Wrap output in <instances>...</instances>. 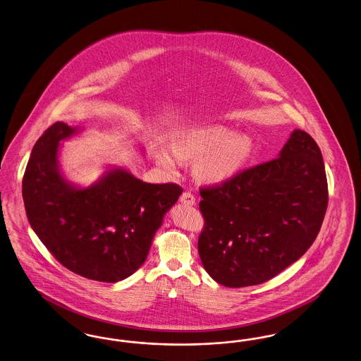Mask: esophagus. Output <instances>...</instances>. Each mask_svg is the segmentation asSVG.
<instances>
[{"mask_svg": "<svg viewBox=\"0 0 361 361\" xmlns=\"http://www.w3.org/2000/svg\"><path fill=\"white\" fill-rule=\"evenodd\" d=\"M180 202L181 204H184V205H195V202H196V199H195V196L190 193V192H184L183 195H181V197H180Z\"/></svg>", "mask_w": 361, "mask_h": 361, "instance_id": "34e87169", "label": "esophagus"}]
</instances>
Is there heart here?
I'll return each instance as SVG.
<instances>
[{
    "instance_id": "1",
    "label": "heart",
    "mask_w": 361,
    "mask_h": 361,
    "mask_svg": "<svg viewBox=\"0 0 361 361\" xmlns=\"http://www.w3.org/2000/svg\"><path fill=\"white\" fill-rule=\"evenodd\" d=\"M255 142L245 133L221 125H209L184 130L172 141V149L165 144L153 145V153L159 165L174 171L180 159L193 161L196 178L207 185L219 187L230 183L240 173L254 154Z\"/></svg>"
}]
</instances>
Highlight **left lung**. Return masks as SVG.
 <instances>
[{
	"label": "left lung",
	"mask_w": 361,
	"mask_h": 361,
	"mask_svg": "<svg viewBox=\"0 0 361 361\" xmlns=\"http://www.w3.org/2000/svg\"><path fill=\"white\" fill-rule=\"evenodd\" d=\"M205 227L199 255L227 288L263 283L313 245L328 207L321 150L302 130L291 131L278 159L200 190Z\"/></svg>",
	"instance_id": "left-lung-1"
}]
</instances>
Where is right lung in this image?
I'll use <instances>...</instances> for the list:
<instances>
[{
    "mask_svg": "<svg viewBox=\"0 0 361 361\" xmlns=\"http://www.w3.org/2000/svg\"><path fill=\"white\" fill-rule=\"evenodd\" d=\"M80 131L64 122L44 131L24 173L23 199L32 230L64 267L114 283L144 264L183 189L144 183L116 165L88 187L70 181L59 159L61 142Z\"/></svg>",
    "mask_w": 361,
    "mask_h": 361,
    "instance_id": "1",
    "label": "right lung"
}]
</instances>
